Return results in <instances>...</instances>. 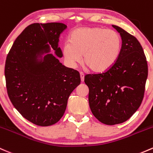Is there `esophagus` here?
<instances>
[{"instance_id": "34e87169", "label": "esophagus", "mask_w": 153, "mask_h": 153, "mask_svg": "<svg viewBox=\"0 0 153 153\" xmlns=\"http://www.w3.org/2000/svg\"><path fill=\"white\" fill-rule=\"evenodd\" d=\"M80 80H81V82L84 81V74L83 73H80Z\"/></svg>"}]
</instances>
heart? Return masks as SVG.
Returning a JSON list of instances; mask_svg holds the SVG:
<instances>
[{
	"instance_id": "heart-1",
	"label": "heart",
	"mask_w": 153,
	"mask_h": 153,
	"mask_svg": "<svg viewBox=\"0 0 153 153\" xmlns=\"http://www.w3.org/2000/svg\"><path fill=\"white\" fill-rule=\"evenodd\" d=\"M120 38L117 32L100 27H88L74 30L70 42L63 44L65 60L72 67L83 60L94 73H103L109 70L118 58Z\"/></svg>"
}]
</instances>
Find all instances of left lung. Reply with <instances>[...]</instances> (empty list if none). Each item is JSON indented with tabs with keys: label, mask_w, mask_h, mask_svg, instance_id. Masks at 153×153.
<instances>
[{
	"label": "left lung",
	"mask_w": 153,
	"mask_h": 153,
	"mask_svg": "<svg viewBox=\"0 0 153 153\" xmlns=\"http://www.w3.org/2000/svg\"><path fill=\"white\" fill-rule=\"evenodd\" d=\"M112 27L122 39L118 58L107 71L84 78L92 113L110 126L126 121L138 110L148 75L147 59L138 40L120 27Z\"/></svg>",
	"instance_id": "1"
}]
</instances>
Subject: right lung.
<instances>
[{"label":"right lung","mask_w":153,"mask_h":153,"mask_svg":"<svg viewBox=\"0 0 153 153\" xmlns=\"http://www.w3.org/2000/svg\"><path fill=\"white\" fill-rule=\"evenodd\" d=\"M66 28L59 22L30 25L16 38L6 57L8 97L25 119L40 126L62 118L70 94L80 83V73L64 66L51 53L38 59L50 46L58 57L63 56L59 42Z\"/></svg>","instance_id":"1"}]
</instances>
